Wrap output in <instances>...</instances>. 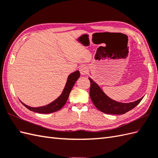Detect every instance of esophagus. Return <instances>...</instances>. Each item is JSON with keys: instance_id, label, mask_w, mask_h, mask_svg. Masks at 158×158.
I'll return each mask as SVG.
<instances>
[{"instance_id": "esophagus-1", "label": "esophagus", "mask_w": 158, "mask_h": 158, "mask_svg": "<svg viewBox=\"0 0 158 158\" xmlns=\"http://www.w3.org/2000/svg\"><path fill=\"white\" fill-rule=\"evenodd\" d=\"M79 71H80V73L81 75H86L87 72H88V69L85 67V66H82V67H80Z\"/></svg>"}]
</instances>
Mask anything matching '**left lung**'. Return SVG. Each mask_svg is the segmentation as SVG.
<instances>
[{"mask_svg":"<svg viewBox=\"0 0 158 158\" xmlns=\"http://www.w3.org/2000/svg\"><path fill=\"white\" fill-rule=\"evenodd\" d=\"M89 79L91 84L89 89L91 100L99 110L104 113L108 114H123L134 108L140 103L143 99L141 98L137 101L130 103L118 102L106 96L98 84L90 77Z\"/></svg>","mask_w":158,"mask_h":158,"instance_id":"left-lung-1","label":"left lung"}]
</instances>
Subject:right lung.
Listing matches in <instances>:
<instances>
[{
    "label": "right lung",
    "instance_id": "obj_1",
    "mask_svg": "<svg viewBox=\"0 0 158 158\" xmlns=\"http://www.w3.org/2000/svg\"><path fill=\"white\" fill-rule=\"evenodd\" d=\"M79 77H80V73L79 71H77L69 75L67 81V83H66V85L64 88L63 91H62L60 96L58 97L56 100H55L52 102H51L50 104H48L46 106H41V107H38V108H32V107H30V106L25 105V104L23 103V102H21L22 103V104H23L24 106H25L27 109H29V110L35 112H38L40 114H49V113L56 112L63 107L64 105L66 104L72 88L73 85H75L77 80L79 79Z\"/></svg>",
    "mask_w": 158,
    "mask_h": 158
}]
</instances>
